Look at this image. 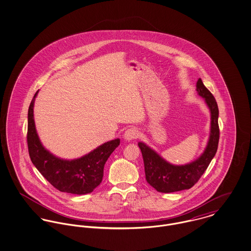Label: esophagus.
I'll return each mask as SVG.
<instances>
[{
	"label": "esophagus",
	"mask_w": 251,
	"mask_h": 251,
	"mask_svg": "<svg viewBox=\"0 0 251 251\" xmlns=\"http://www.w3.org/2000/svg\"><path fill=\"white\" fill-rule=\"evenodd\" d=\"M139 137V131L136 128H128L125 131L124 133V138L126 141H131V140H135Z\"/></svg>",
	"instance_id": "esophagus-1"
}]
</instances>
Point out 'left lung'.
I'll return each mask as SVG.
<instances>
[{"label": "left lung", "mask_w": 251, "mask_h": 251, "mask_svg": "<svg viewBox=\"0 0 251 251\" xmlns=\"http://www.w3.org/2000/svg\"><path fill=\"white\" fill-rule=\"evenodd\" d=\"M196 85L199 95L204 99L211 113L209 141L200 158L184 166H173L168 164L145 144H138L144 159L146 179L159 192L170 193L191 188L200 180L217 152L220 138L217 101L212 93L204 86L201 78Z\"/></svg>", "instance_id": "left-lung-1"}]
</instances>
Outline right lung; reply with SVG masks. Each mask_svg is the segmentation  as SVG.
I'll return each mask as SVG.
<instances>
[{
	"label": "right lung",
	"instance_id": "right-lung-1",
	"mask_svg": "<svg viewBox=\"0 0 251 251\" xmlns=\"http://www.w3.org/2000/svg\"><path fill=\"white\" fill-rule=\"evenodd\" d=\"M37 92L28 108L26 140L31 162L40 173L59 191L77 195L92 192L100 184L105 162L120 145V139L104 143L77 160L65 161L53 156L44 149L35 129L33 105Z\"/></svg>",
	"mask_w": 251,
	"mask_h": 251
}]
</instances>
